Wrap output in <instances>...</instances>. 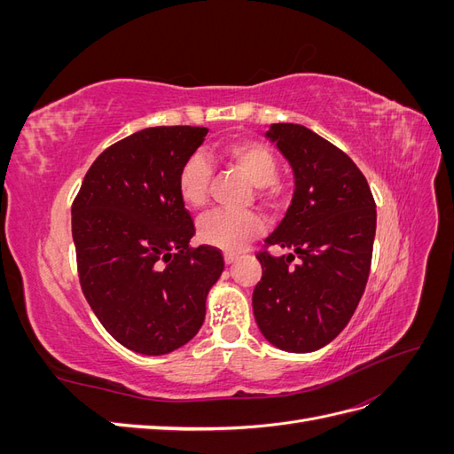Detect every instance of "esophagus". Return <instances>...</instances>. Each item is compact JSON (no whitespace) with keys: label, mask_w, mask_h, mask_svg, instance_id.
Here are the masks:
<instances>
[{"label":"esophagus","mask_w":454,"mask_h":454,"mask_svg":"<svg viewBox=\"0 0 454 454\" xmlns=\"http://www.w3.org/2000/svg\"><path fill=\"white\" fill-rule=\"evenodd\" d=\"M223 259H225L227 265H231V263H235V261H237V255L235 254H225Z\"/></svg>","instance_id":"obj_1"}]
</instances>
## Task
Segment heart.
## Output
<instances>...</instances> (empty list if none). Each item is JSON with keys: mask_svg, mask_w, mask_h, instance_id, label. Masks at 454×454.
<instances>
[{"mask_svg": "<svg viewBox=\"0 0 454 454\" xmlns=\"http://www.w3.org/2000/svg\"><path fill=\"white\" fill-rule=\"evenodd\" d=\"M217 155L257 185V195L269 208H277L282 202L284 191L278 182V159L267 144L257 140H231L217 149ZM210 184L212 164L200 153L189 155L177 170V197L187 208L199 210L208 202ZM263 227V217L255 212L219 210L206 215L199 223V239L212 248L237 254L244 250Z\"/></svg>", "mask_w": 454, "mask_h": 454, "instance_id": "1", "label": "heart"}]
</instances>
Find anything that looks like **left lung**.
Returning a JSON list of instances; mask_svg holds the SVG:
<instances>
[{
    "mask_svg": "<svg viewBox=\"0 0 454 454\" xmlns=\"http://www.w3.org/2000/svg\"><path fill=\"white\" fill-rule=\"evenodd\" d=\"M267 138L292 164V206L257 259L263 269L252 305L261 333L286 352L332 342L364 295L377 229L375 199L354 160L303 125L274 122ZM297 256L295 266L291 261Z\"/></svg>",
    "mask_w": 454,
    "mask_h": 454,
    "instance_id": "1",
    "label": "left lung"
}]
</instances>
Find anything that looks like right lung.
<instances>
[{
  "instance_id": "obj_1",
  "label": "right lung",
  "mask_w": 454,
  "mask_h": 454,
  "mask_svg": "<svg viewBox=\"0 0 454 454\" xmlns=\"http://www.w3.org/2000/svg\"><path fill=\"white\" fill-rule=\"evenodd\" d=\"M204 127H153L109 145L72 204L81 290L122 347L160 356L197 335L223 272L212 246L191 248L195 223L177 197L182 162Z\"/></svg>"
}]
</instances>
